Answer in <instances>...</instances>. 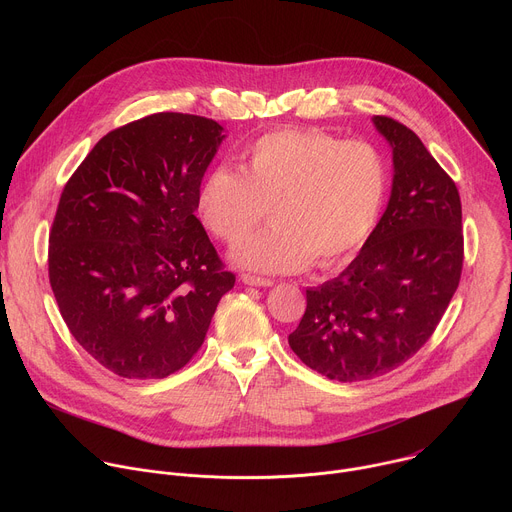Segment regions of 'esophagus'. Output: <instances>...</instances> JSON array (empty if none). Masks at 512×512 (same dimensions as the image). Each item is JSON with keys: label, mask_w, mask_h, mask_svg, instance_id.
<instances>
[{"label": "esophagus", "mask_w": 512, "mask_h": 512, "mask_svg": "<svg viewBox=\"0 0 512 512\" xmlns=\"http://www.w3.org/2000/svg\"><path fill=\"white\" fill-rule=\"evenodd\" d=\"M241 281H243L245 285H255V287H271V285H273V279L257 277V275H251V273H243V275H241Z\"/></svg>", "instance_id": "esophagus-1"}]
</instances>
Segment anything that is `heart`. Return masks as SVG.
Masks as SVG:
<instances>
[{
    "mask_svg": "<svg viewBox=\"0 0 512 512\" xmlns=\"http://www.w3.org/2000/svg\"><path fill=\"white\" fill-rule=\"evenodd\" d=\"M241 170L214 166L198 188L200 223L235 245L263 221L233 259L265 273H291L316 261L334 267L373 233L387 196V164L369 141L320 129H277L239 154Z\"/></svg>",
    "mask_w": 512,
    "mask_h": 512,
    "instance_id": "heart-1",
    "label": "heart"
}]
</instances>
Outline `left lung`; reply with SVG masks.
I'll return each mask as SVG.
<instances>
[{
	"label": "left lung",
	"instance_id": "1",
	"mask_svg": "<svg viewBox=\"0 0 512 512\" xmlns=\"http://www.w3.org/2000/svg\"><path fill=\"white\" fill-rule=\"evenodd\" d=\"M393 150V188L379 225L334 279L306 289L289 346L320 375L356 383L409 360L454 298L464 263L456 182L403 123L375 115Z\"/></svg>",
	"mask_w": 512,
	"mask_h": 512
}]
</instances>
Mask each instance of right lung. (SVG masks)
<instances>
[{
    "mask_svg": "<svg viewBox=\"0 0 512 512\" xmlns=\"http://www.w3.org/2000/svg\"><path fill=\"white\" fill-rule=\"evenodd\" d=\"M223 139L206 117L148 115L101 137L60 194L48 239L60 316L123 379L180 371L235 285L194 214Z\"/></svg>",
    "mask_w": 512,
    "mask_h": 512,
    "instance_id": "1",
    "label": "right lung"
}]
</instances>
